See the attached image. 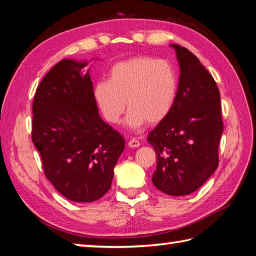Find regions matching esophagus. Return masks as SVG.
Returning a JSON list of instances; mask_svg holds the SVG:
<instances>
[{
    "label": "esophagus",
    "instance_id": "34e87169",
    "mask_svg": "<svg viewBox=\"0 0 256 256\" xmlns=\"http://www.w3.org/2000/svg\"><path fill=\"white\" fill-rule=\"evenodd\" d=\"M128 146H131V148H138V146H140V142H138V140H136V138H131V140L128 141Z\"/></svg>",
    "mask_w": 256,
    "mask_h": 256
}]
</instances>
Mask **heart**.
<instances>
[{
    "label": "heart",
    "mask_w": 256,
    "mask_h": 256,
    "mask_svg": "<svg viewBox=\"0 0 256 256\" xmlns=\"http://www.w3.org/2000/svg\"><path fill=\"white\" fill-rule=\"evenodd\" d=\"M177 89L178 78L170 62L140 56L112 66L108 81H98L92 94L106 122L118 124L128 106L125 124L136 130L146 122H162L174 106Z\"/></svg>",
    "instance_id": "obj_1"
}]
</instances>
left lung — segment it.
Returning <instances> with one entry per match:
<instances>
[{
	"label": "left lung",
	"instance_id": "obj_1",
	"mask_svg": "<svg viewBox=\"0 0 256 256\" xmlns=\"http://www.w3.org/2000/svg\"><path fill=\"white\" fill-rule=\"evenodd\" d=\"M170 46L180 71L176 100L149 133L148 142L157 158L154 185L168 196H180L201 188L218 167L224 124L214 78L188 48Z\"/></svg>",
	"mask_w": 256,
	"mask_h": 256
}]
</instances>
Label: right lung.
Masks as SVG:
<instances>
[{"instance_id": "add662e5", "label": "right lung", "mask_w": 256, "mask_h": 256, "mask_svg": "<svg viewBox=\"0 0 256 256\" xmlns=\"http://www.w3.org/2000/svg\"><path fill=\"white\" fill-rule=\"evenodd\" d=\"M88 62L64 58L44 76L32 104V142L54 188L70 201L92 202L108 192L123 152L120 134L104 122Z\"/></svg>"}]
</instances>
